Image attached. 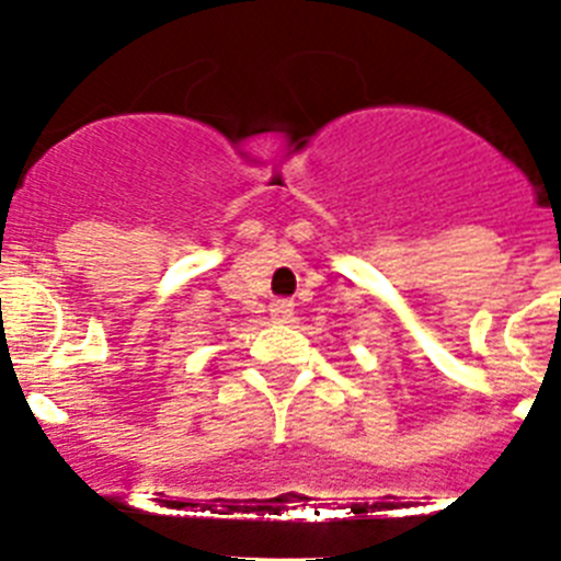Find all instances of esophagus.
<instances>
[{"instance_id":"esophagus-1","label":"esophagus","mask_w":561,"mask_h":561,"mask_svg":"<svg viewBox=\"0 0 561 561\" xmlns=\"http://www.w3.org/2000/svg\"><path fill=\"white\" fill-rule=\"evenodd\" d=\"M270 314H272V320H277V323H289L291 317H295V304H291L289 297H280V300H272Z\"/></svg>"}]
</instances>
